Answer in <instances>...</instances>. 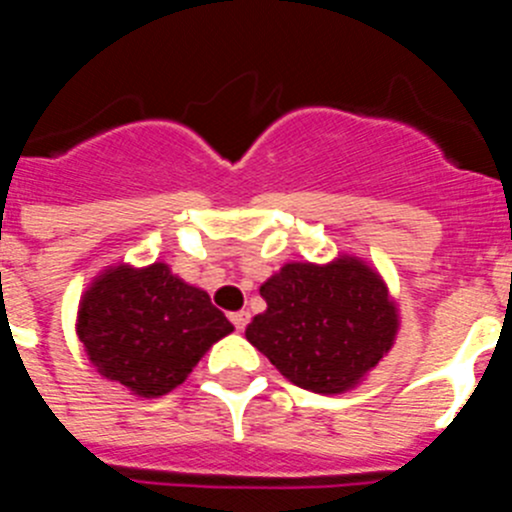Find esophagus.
I'll return each instance as SVG.
<instances>
[{
  "instance_id": "34e87169",
  "label": "esophagus",
  "mask_w": 512,
  "mask_h": 512,
  "mask_svg": "<svg viewBox=\"0 0 512 512\" xmlns=\"http://www.w3.org/2000/svg\"><path fill=\"white\" fill-rule=\"evenodd\" d=\"M248 320H251V315H248L246 310H241V312H233V315H230V323L235 325V330H246Z\"/></svg>"
}]
</instances>
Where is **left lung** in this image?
<instances>
[{
	"label": "left lung",
	"mask_w": 512,
	"mask_h": 512,
	"mask_svg": "<svg viewBox=\"0 0 512 512\" xmlns=\"http://www.w3.org/2000/svg\"><path fill=\"white\" fill-rule=\"evenodd\" d=\"M266 312L246 338L302 390L336 395L379 364L397 333L387 287L356 259L287 264L261 284Z\"/></svg>",
	"instance_id": "1"
}]
</instances>
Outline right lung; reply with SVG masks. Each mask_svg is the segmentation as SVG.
<instances>
[{"label": "right lung", "mask_w": 512, "mask_h": 512, "mask_svg": "<svg viewBox=\"0 0 512 512\" xmlns=\"http://www.w3.org/2000/svg\"><path fill=\"white\" fill-rule=\"evenodd\" d=\"M230 330L207 292L174 277L166 264L140 271L117 266L94 282L79 307V341L92 364L143 397L182 384Z\"/></svg>", "instance_id": "add662e5"}]
</instances>
